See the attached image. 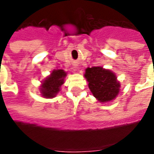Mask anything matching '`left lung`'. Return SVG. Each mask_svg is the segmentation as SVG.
Masks as SVG:
<instances>
[{
  "label": "left lung",
  "mask_w": 154,
  "mask_h": 154,
  "mask_svg": "<svg viewBox=\"0 0 154 154\" xmlns=\"http://www.w3.org/2000/svg\"><path fill=\"white\" fill-rule=\"evenodd\" d=\"M84 76L91 93L100 102L110 101L119 94L120 84L113 72L102 67H87Z\"/></svg>",
  "instance_id": "1"
}]
</instances>
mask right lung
<instances>
[{"label":"right lung","mask_w":154,"mask_h":154,"mask_svg":"<svg viewBox=\"0 0 154 154\" xmlns=\"http://www.w3.org/2000/svg\"><path fill=\"white\" fill-rule=\"evenodd\" d=\"M67 72L63 69L54 70L50 76L46 77L40 86V92L45 98H53L60 91L62 85L64 83V78Z\"/></svg>","instance_id":"right-lung-1"}]
</instances>
